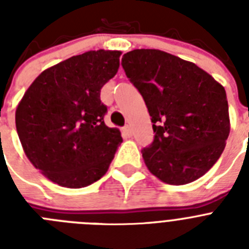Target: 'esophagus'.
<instances>
[{
  "instance_id": "1",
  "label": "esophagus",
  "mask_w": 249,
  "mask_h": 249,
  "mask_svg": "<svg viewBox=\"0 0 249 249\" xmlns=\"http://www.w3.org/2000/svg\"><path fill=\"white\" fill-rule=\"evenodd\" d=\"M123 133L127 136V137H131L132 136V127L129 124H126V126L123 127Z\"/></svg>"
}]
</instances>
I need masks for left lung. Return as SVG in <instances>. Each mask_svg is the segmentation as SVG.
Wrapping results in <instances>:
<instances>
[{
    "label": "left lung",
    "instance_id": "left-lung-1",
    "mask_svg": "<svg viewBox=\"0 0 249 249\" xmlns=\"http://www.w3.org/2000/svg\"><path fill=\"white\" fill-rule=\"evenodd\" d=\"M121 65L153 123V142L142 149L149 172L175 186L198 179L221 157L230 135L223 87L195 63L160 50L127 52Z\"/></svg>",
    "mask_w": 249,
    "mask_h": 249
}]
</instances>
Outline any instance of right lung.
I'll use <instances>...</instances> for the list:
<instances>
[{
    "mask_svg": "<svg viewBox=\"0 0 249 249\" xmlns=\"http://www.w3.org/2000/svg\"><path fill=\"white\" fill-rule=\"evenodd\" d=\"M120 51H89L48 68L16 109V128L31 163L68 188L98 181L122 143L106 126L101 89L117 73Z\"/></svg>",
    "mask_w": 249,
    "mask_h": 249,
    "instance_id": "add662e5",
    "label": "right lung"
}]
</instances>
